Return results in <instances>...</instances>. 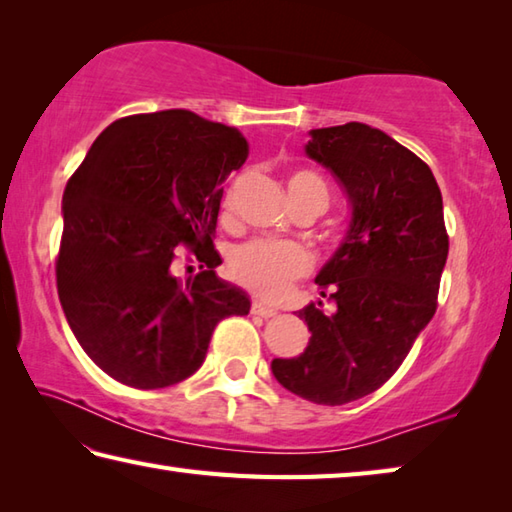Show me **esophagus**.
I'll use <instances>...</instances> for the list:
<instances>
[{"mask_svg": "<svg viewBox=\"0 0 512 512\" xmlns=\"http://www.w3.org/2000/svg\"><path fill=\"white\" fill-rule=\"evenodd\" d=\"M251 315H258V317H265V319H270V317H274L276 315V310L274 308H270V306H263V303H251Z\"/></svg>", "mask_w": 512, "mask_h": 512, "instance_id": "34e87169", "label": "esophagus"}]
</instances>
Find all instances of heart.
<instances>
[{
    "label": "heart",
    "mask_w": 512,
    "mask_h": 512,
    "mask_svg": "<svg viewBox=\"0 0 512 512\" xmlns=\"http://www.w3.org/2000/svg\"><path fill=\"white\" fill-rule=\"evenodd\" d=\"M288 193L292 204L308 195H319L328 200L326 186L315 173L299 170L288 177ZM312 267V258L306 247L290 240L258 238L240 245L229 258L233 281L256 294L263 301H279L290 292L292 283L306 276Z\"/></svg>",
    "instance_id": "b5f03b06"
}]
</instances>
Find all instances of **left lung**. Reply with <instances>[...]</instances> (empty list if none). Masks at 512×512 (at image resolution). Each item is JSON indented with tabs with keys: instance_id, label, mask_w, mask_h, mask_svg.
Masks as SVG:
<instances>
[{
	"instance_id": "1",
	"label": "left lung",
	"mask_w": 512,
	"mask_h": 512,
	"mask_svg": "<svg viewBox=\"0 0 512 512\" xmlns=\"http://www.w3.org/2000/svg\"><path fill=\"white\" fill-rule=\"evenodd\" d=\"M306 155L342 184L351 222L317 274L335 310H299L310 342L272 360V373L303 400L337 407L380 389L432 321L450 240L434 173L387 132L357 121L310 130Z\"/></svg>"
}]
</instances>
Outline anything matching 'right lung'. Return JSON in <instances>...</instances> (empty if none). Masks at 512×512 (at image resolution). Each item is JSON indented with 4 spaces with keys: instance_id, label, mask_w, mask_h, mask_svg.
I'll return each instance as SVG.
<instances>
[{
    "instance_id": "right-lung-1",
    "label": "right lung",
    "mask_w": 512,
    "mask_h": 512,
    "mask_svg": "<svg viewBox=\"0 0 512 512\" xmlns=\"http://www.w3.org/2000/svg\"><path fill=\"white\" fill-rule=\"evenodd\" d=\"M236 128L188 110L134 114L98 134L62 195L58 297L98 369L164 389L200 369L215 326L247 292L215 276L222 182L247 159ZM188 248L201 274L179 282Z\"/></svg>"
}]
</instances>
